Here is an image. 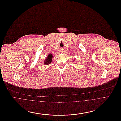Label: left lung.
<instances>
[{"instance_id":"left-lung-1","label":"left lung","mask_w":121,"mask_h":121,"mask_svg":"<svg viewBox=\"0 0 121 121\" xmlns=\"http://www.w3.org/2000/svg\"><path fill=\"white\" fill-rule=\"evenodd\" d=\"M74 60H75V59H73V61H74Z\"/></svg>"}]
</instances>
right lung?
Returning <instances> with one entry per match:
<instances>
[{
    "instance_id": "obj_1",
    "label": "right lung",
    "mask_w": 121,
    "mask_h": 121,
    "mask_svg": "<svg viewBox=\"0 0 121 121\" xmlns=\"http://www.w3.org/2000/svg\"><path fill=\"white\" fill-rule=\"evenodd\" d=\"M52 55L51 53L49 54L48 55V56L46 57L45 60L44 61L43 64L46 65L50 64L52 62Z\"/></svg>"
}]
</instances>
